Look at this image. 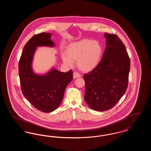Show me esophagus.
Listing matches in <instances>:
<instances>
[{"label":"esophagus","mask_w":151,"mask_h":151,"mask_svg":"<svg viewBox=\"0 0 151 151\" xmlns=\"http://www.w3.org/2000/svg\"><path fill=\"white\" fill-rule=\"evenodd\" d=\"M80 77H81V75L79 74V73L76 72H73V79H76V78H80Z\"/></svg>","instance_id":"obj_1"}]
</instances>
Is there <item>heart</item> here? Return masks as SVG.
I'll return each instance as SVG.
<instances>
[{
  "instance_id": "1",
  "label": "heart",
  "mask_w": 151,
  "mask_h": 151,
  "mask_svg": "<svg viewBox=\"0 0 151 151\" xmlns=\"http://www.w3.org/2000/svg\"><path fill=\"white\" fill-rule=\"evenodd\" d=\"M103 53L104 49L99 41L85 38L70 43L66 49L67 55H62V60L69 67L76 62L80 71L89 72L98 67Z\"/></svg>"
}]
</instances>
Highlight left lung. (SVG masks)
<instances>
[{
    "mask_svg": "<svg viewBox=\"0 0 151 151\" xmlns=\"http://www.w3.org/2000/svg\"><path fill=\"white\" fill-rule=\"evenodd\" d=\"M106 47L100 63L84 74V99L96 111L113 108L125 93L129 82L130 60L124 45L115 35L105 33Z\"/></svg>",
    "mask_w": 151,
    "mask_h": 151,
    "instance_id": "obj_1",
    "label": "left lung"
}]
</instances>
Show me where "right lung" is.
Masks as SVG:
<instances>
[{
  "mask_svg": "<svg viewBox=\"0 0 151 151\" xmlns=\"http://www.w3.org/2000/svg\"><path fill=\"white\" fill-rule=\"evenodd\" d=\"M51 34L42 33L33 36L25 45L19 63L22 93L37 109L50 113L56 110L63 100L65 89L73 79L72 70L59 71L55 67L45 74L34 72L32 63L37 47H53Z\"/></svg>",
  "mask_w": 151,
  "mask_h": 151,
  "instance_id": "obj_1",
  "label": "right lung"
}]
</instances>
